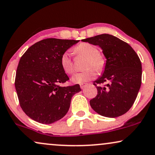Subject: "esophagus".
<instances>
[{
  "instance_id": "obj_1",
  "label": "esophagus",
  "mask_w": 155,
  "mask_h": 155,
  "mask_svg": "<svg viewBox=\"0 0 155 155\" xmlns=\"http://www.w3.org/2000/svg\"><path fill=\"white\" fill-rule=\"evenodd\" d=\"M86 86H87V84H81V85H80V87H81V89H84Z\"/></svg>"
}]
</instances>
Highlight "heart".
Returning a JSON list of instances; mask_svg holds the SVG:
<instances>
[{"label": "heart", "instance_id": "b5f03b06", "mask_svg": "<svg viewBox=\"0 0 155 155\" xmlns=\"http://www.w3.org/2000/svg\"><path fill=\"white\" fill-rule=\"evenodd\" d=\"M74 53L76 56L82 57L86 58L84 68L86 71L76 73L71 77V81L75 84H83L94 79L95 72L101 71L105 66V59L100 54L98 49L94 45L90 43H81L74 49ZM60 64L63 71L67 74H71L74 72L73 61L68 51H65L61 54L60 58Z\"/></svg>", "mask_w": 155, "mask_h": 155}]
</instances>
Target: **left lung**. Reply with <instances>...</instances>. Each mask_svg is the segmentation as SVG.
<instances>
[{
  "label": "left lung",
  "instance_id": "1",
  "mask_svg": "<svg viewBox=\"0 0 155 155\" xmlns=\"http://www.w3.org/2000/svg\"><path fill=\"white\" fill-rule=\"evenodd\" d=\"M82 41L98 45L106 58L104 73L94 81L98 94L90 101L91 106L105 117L125 114L133 105L141 86L139 57L127 43L111 35H99Z\"/></svg>",
  "mask_w": 155,
  "mask_h": 155
}]
</instances>
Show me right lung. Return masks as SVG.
Returning <instances> with one entry per match:
<instances>
[{"mask_svg": "<svg viewBox=\"0 0 155 155\" xmlns=\"http://www.w3.org/2000/svg\"><path fill=\"white\" fill-rule=\"evenodd\" d=\"M79 40L47 38L29 47L21 57L15 86L20 107L37 122L51 124L69 110L79 84L61 86L69 80L60 64L61 54Z\"/></svg>", "mask_w": 155, "mask_h": 155, "instance_id": "obj_1", "label": "right lung"}]
</instances>
